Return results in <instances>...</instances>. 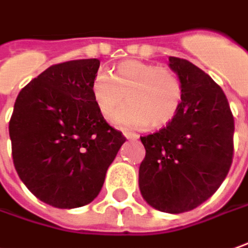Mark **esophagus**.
<instances>
[{"mask_svg": "<svg viewBox=\"0 0 248 248\" xmlns=\"http://www.w3.org/2000/svg\"><path fill=\"white\" fill-rule=\"evenodd\" d=\"M123 135L125 136L127 139H131V140H136V139H139V135L138 134H134V132H123Z\"/></svg>", "mask_w": 248, "mask_h": 248, "instance_id": "34e87169", "label": "esophagus"}]
</instances>
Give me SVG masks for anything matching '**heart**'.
<instances>
[{
    "label": "heart",
    "mask_w": 248,
    "mask_h": 248,
    "mask_svg": "<svg viewBox=\"0 0 248 248\" xmlns=\"http://www.w3.org/2000/svg\"><path fill=\"white\" fill-rule=\"evenodd\" d=\"M183 83L169 68L136 60L123 61L113 74L99 71L91 81V94L101 116L114 117L123 128H162L176 117L183 102Z\"/></svg>",
    "instance_id": "1"
}]
</instances>
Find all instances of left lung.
Segmentation results:
<instances>
[{
    "label": "left lung",
    "instance_id": "left-lung-1",
    "mask_svg": "<svg viewBox=\"0 0 248 248\" xmlns=\"http://www.w3.org/2000/svg\"><path fill=\"white\" fill-rule=\"evenodd\" d=\"M183 83V102L173 120L142 136L146 155L139 188L154 209L179 214L195 209L218 190L233 158L235 123L216 81L192 62L169 57Z\"/></svg>",
    "mask_w": 248,
    "mask_h": 248
}]
</instances>
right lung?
I'll use <instances>...</instances> for the list:
<instances>
[{"label": "right lung", "mask_w": 248, "mask_h": 248, "mask_svg": "<svg viewBox=\"0 0 248 248\" xmlns=\"http://www.w3.org/2000/svg\"><path fill=\"white\" fill-rule=\"evenodd\" d=\"M99 60L49 66L16 98L9 121L16 172L38 199L58 209L93 202L125 138L91 94Z\"/></svg>", "instance_id": "obj_1"}]
</instances>
